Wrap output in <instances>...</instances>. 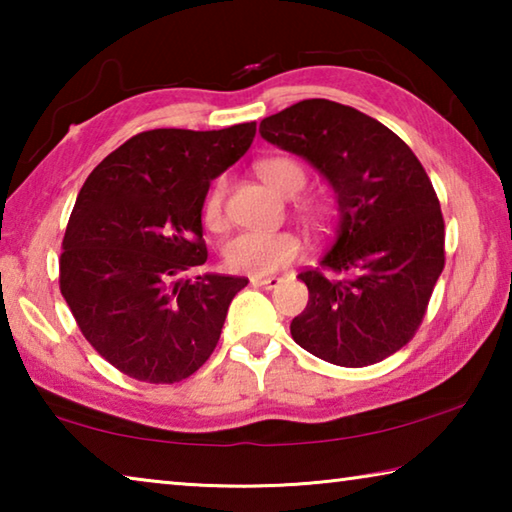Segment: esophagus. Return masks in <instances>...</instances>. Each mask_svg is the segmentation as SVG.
<instances>
[{"label":"esophagus","mask_w":512,"mask_h":512,"mask_svg":"<svg viewBox=\"0 0 512 512\" xmlns=\"http://www.w3.org/2000/svg\"><path fill=\"white\" fill-rule=\"evenodd\" d=\"M250 282L255 284V287H264V289H277L280 287V277H275V275H268V277H262V275H253L250 277Z\"/></svg>","instance_id":"1"}]
</instances>
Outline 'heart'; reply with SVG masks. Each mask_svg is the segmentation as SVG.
<instances>
[{"mask_svg": "<svg viewBox=\"0 0 512 512\" xmlns=\"http://www.w3.org/2000/svg\"><path fill=\"white\" fill-rule=\"evenodd\" d=\"M257 173L264 183L282 196H296L307 185V169L287 155H275L257 162ZM302 212L307 219L318 221L320 207L305 203ZM203 219L207 228L221 230L225 225V180H216L203 203ZM300 239L293 232H239L223 248L228 268L248 275H268L291 264L300 255Z\"/></svg>", "mask_w": 512, "mask_h": 512, "instance_id": "1", "label": "heart"}]
</instances>
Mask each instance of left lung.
<instances>
[{
	"label": "left lung",
	"instance_id": "8db88e82",
	"mask_svg": "<svg viewBox=\"0 0 512 512\" xmlns=\"http://www.w3.org/2000/svg\"><path fill=\"white\" fill-rule=\"evenodd\" d=\"M266 142L298 153L339 198V228L293 318L300 348L343 368L384 361L409 343L445 268V219L427 171L391 128L357 108L305 99L262 119Z\"/></svg>",
	"mask_w": 512,
	"mask_h": 512
}]
</instances>
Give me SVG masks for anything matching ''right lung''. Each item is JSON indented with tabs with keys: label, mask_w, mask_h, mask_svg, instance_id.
<instances>
[{
	"label": "right lung",
	"mask_w": 512,
	"mask_h": 512,
	"mask_svg": "<svg viewBox=\"0 0 512 512\" xmlns=\"http://www.w3.org/2000/svg\"><path fill=\"white\" fill-rule=\"evenodd\" d=\"M255 121L133 135L85 180L60 253V293L103 359L146 384H176L219 343L248 277L198 275L210 183L244 155Z\"/></svg>",
	"instance_id": "obj_1"
}]
</instances>
